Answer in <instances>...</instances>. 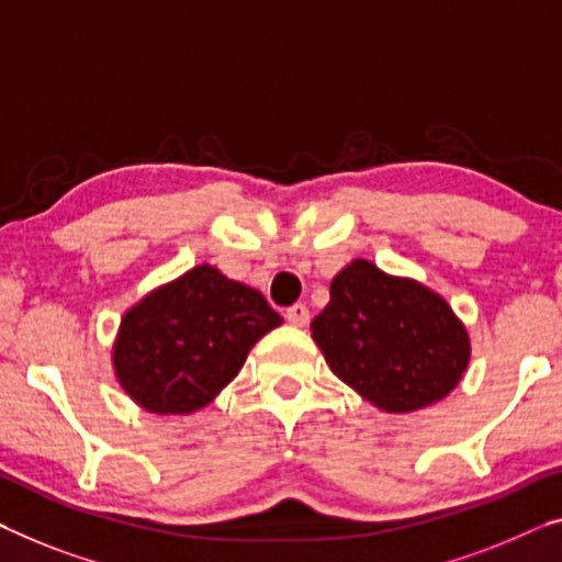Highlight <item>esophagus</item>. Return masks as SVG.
Wrapping results in <instances>:
<instances>
[{
    "mask_svg": "<svg viewBox=\"0 0 562 562\" xmlns=\"http://www.w3.org/2000/svg\"><path fill=\"white\" fill-rule=\"evenodd\" d=\"M284 317H288L290 325H295V328H305V325L310 323V310L305 305H292L288 307V313H284Z\"/></svg>",
    "mask_w": 562,
    "mask_h": 562,
    "instance_id": "obj_1",
    "label": "esophagus"
}]
</instances>
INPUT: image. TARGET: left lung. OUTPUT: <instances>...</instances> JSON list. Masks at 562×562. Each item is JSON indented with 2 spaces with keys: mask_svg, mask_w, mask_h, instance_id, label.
Here are the masks:
<instances>
[{
  "mask_svg": "<svg viewBox=\"0 0 562 562\" xmlns=\"http://www.w3.org/2000/svg\"><path fill=\"white\" fill-rule=\"evenodd\" d=\"M310 330L330 371L389 414L437 404L469 366V335L447 300L368 259L335 274Z\"/></svg>",
  "mask_w": 562,
  "mask_h": 562,
  "instance_id": "8db88e82",
  "label": "left lung"
}]
</instances>
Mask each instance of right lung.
<instances>
[{"label": "right lung", "mask_w": 562, "mask_h": 562, "mask_svg": "<svg viewBox=\"0 0 562 562\" xmlns=\"http://www.w3.org/2000/svg\"><path fill=\"white\" fill-rule=\"evenodd\" d=\"M278 325L262 292L199 265L123 315L115 379L150 414H191L214 401Z\"/></svg>", "instance_id": "add662e5"}]
</instances>
